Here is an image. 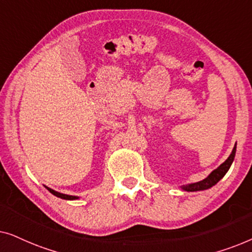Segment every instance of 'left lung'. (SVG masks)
Masks as SVG:
<instances>
[{
	"instance_id": "obj_1",
	"label": "left lung",
	"mask_w": 252,
	"mask_h": 252,
	"mask_svg": "<svg viewBox=\"0 0 252 252\" xmlns=\"http://www.w3.org/2000/svg\"><path fill=\"white\" fill-rule=\"evenodd\" d=\"M236 153V144L233 148L232 154L229 155V157L220 165L219 167H217L215 171H212L204 180L195 182V184H189L186 186H182V189L186 191H198V190H205V189L211 188L212 186H215L217 182H219L223 178V175L227 173V171L229 170L230 165H232L234 158H235Z\"/></svg>"
}]
</instances>
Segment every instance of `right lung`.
I'll return each mask as SVG.
<instances>
[{
    "label": "right lung",
    "instance_id": "obj_1",
    "mask_svg": "<svg viewBox=\"0 0 252 252\" xmlns=\"http://www.w3.org/2000/svg\"><path fill=\"white\" fill-rule=\"evenodd\" d=\"M47 189H48V190H49V191L51 192V194L55 195V196H57V197H60V198H63V199H68V201H73V199H78V198H79L78 196H72V195H65V194H62V192L55 191L54 189H50V188H48V187H47Z\"/></svg>",
    "mask_w": 252,
    "mask_h": 252
}]
</instances>
